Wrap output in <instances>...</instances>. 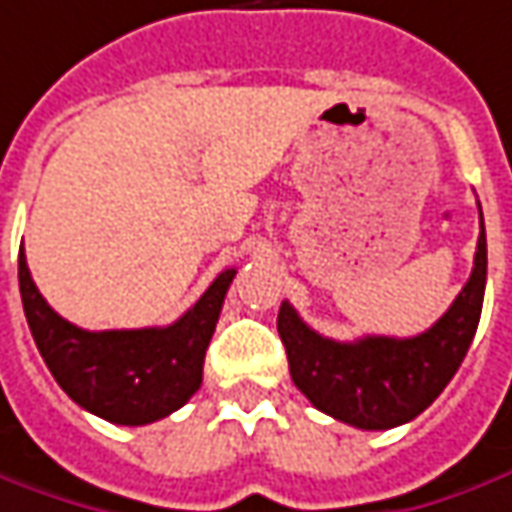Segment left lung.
<instances>
[{
    "label": "left lung",
    "mask_w": 512,
    "mask_h": 512,
    "mask_svg": "<svg viewBox=\"0 0 512 512\" xmlns=\"http://www.w3.org/2000/svg\"><path fill=\"white\" fill-rule=\"evenodd\" d=\"M488 277V241L479 210V241L468 283L426 333L412 339L364 336L333 342L319 336L283 302L277 330L288 353L291 378L319 412L367 431L409 423L460 370L474 342Z\"/></svg>",
    "instance_id": "left-lung-1"
}]
</instances>
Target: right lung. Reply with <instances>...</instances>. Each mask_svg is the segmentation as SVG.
I'll list each match as a JSON object with an SVG mask.
<instances>
[{
	"label": "right lung",
	"mask_w": 512,
	"mask_h": 512,
	"mask_svg": "<svg viewBox=\"0 0 512 512\" xmlns=\"http://www.w3.org/2000/svg\"><path fill=\"white\" fill-rule=\"evenodd\" d=\"M235 274L221 271L168 328L83 330L47 305L30 277L24 249L19 252L24 316L44 364L72 401L117 426L162 420L196 395L204 353Z\"/></svg>",
	"instance_id": "obj_1"
}]
</instances>
